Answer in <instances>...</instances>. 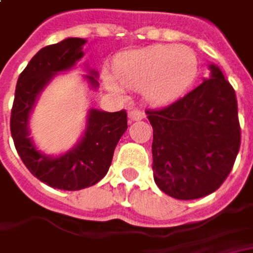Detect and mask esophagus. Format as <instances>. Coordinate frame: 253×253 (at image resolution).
<instances>
[{"label": "esophagus", "mask_w": 253, "mask_h": 253, "mask_svg": "<svg viewBox=\"0 0 253 253\" xmlns=\"http://www.w3.org/2000/svg\"><path fill=\"white\" fill-rule=\"evenodd\" d=\"M128 117H129L131 121H139L142 118H145V112L141 111V110H133V108H131L129 112H128Z\"/></svg>", "instance_id": "1"}]
</instances>
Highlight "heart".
Instances as JSON below:
<instances>
[{
	"label": "heart",
	"instance_id": "1",
	"mask_svg": "<svg viewBox=\"0 0 253 253\" xmlns=\"http://www.w3.org/2000/svg\"><path fill=\"white\" fill-rule=\"evenodd\" d=\"M115 74L124 85L143 88L152 104L168 105L191 88L199 74V62L187 46L158 44L121 54L115 62ZM107 84L118 91L111 79H107Z\"/></svg>",
	"mask_w": 253,
	"mask_h": 253
}]
</instances>
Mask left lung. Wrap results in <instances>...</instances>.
Returning a JSON list of instances; mask_svg holds the SVG:
<instances>
[{
	"label": "left lung",
	"instance_id": "left-lung-1",
	"mask_svg": "<svg viewBox=\"0 0 253 253\" xmlns=\"http://www.w3.org/2000/svg\"><path fill=\"white\" fill-rule=\"evenodd\" d=\"M211 76L183 98L146 110L153 128V179L177 200L209 196L228 177L241 145L238 104L215 64Z\"/></svg>",
	"mask_w": 253,
	"mask_h": 253
}]
</instances>
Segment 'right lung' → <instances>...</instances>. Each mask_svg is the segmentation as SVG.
I'll return each mask as SVG.
<instances>
[{"instance_id": "right-lung-1", "label": "right lung", "mask_w": 253, "mask_h": 253, "mask_svg": "<svg viewBox=\"0 0 253 253\" xmlns=\"http://www.w3.org/2000/svg\"><path fill=\"white\" fill-rule=\"evenodd\" d=\"M85 39L67 38L42 47L19 74L11 110V135L18 155L35 177L60 190H82L98 183L107 174L114 149L128 128L126 111L90 110L82 141L72 151L52 158L36 149L29 138L28 121L41 91L59 72L72 69L83 57ZM85 74L92 88L98 87L97 73Z\"/></svg>"}]
</instances>
